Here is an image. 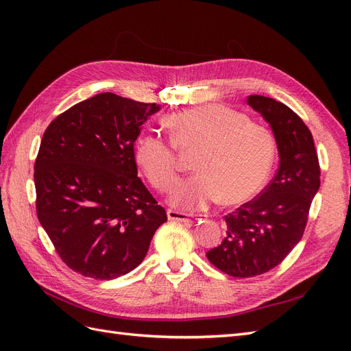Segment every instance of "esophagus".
<instances>
[{
  "label": "esophagus",
  "instance_id": "obj_1",
  "mask_svg": "<svg viewBox=\"0 0 351 351\" xmlns=\"http://www.w3.org/2000/svg\"><path fill=\"white\" fill-rule=\"evenodd\" d=\"M167 217H168L169 221H180V222H192L193 219H200V218H195L193 215H190V214H183V212H178V210H174V209H168Z\"/></svg>",
  "mask_w": 351,
  "mask_h": 351
}]
</instances>
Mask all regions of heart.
Wrapping results in <instances>:
<instances>
[{
  "instance_id": "heart-1",
  "label": "heart",
  "mask_w": 351,
  "mask_h": 351,
  "mask_svg": "<svg viewBox=\"0 0 351 351\" xmlns=\"http://www.w3.org/2000/svg\"><path fill=\"white\" fill-rule=\"evenodd\" d=\"M171 142L156 133L139 136L134 161L156 190L165 192L177 176V151L192 152L196 173L173 189L169 202L187 209H204L212 202L243 204L268 178L275 155L267 125L219 104L174 112L165 119Z\"/></svg>"
}]
</instances>
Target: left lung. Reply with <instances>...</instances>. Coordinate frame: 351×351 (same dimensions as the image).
I'll list each match as a JSON object with an SVG mask.
<instances>
[{
  "label": "left lung",
  "instance_id": "left-lung-1",
  "mask_svg": "<svg viewBox=\"0 0 351 351\" xmlns=\"http://www.w3.org/2000/svg\"><path fill=\"white\" fill-rule=\"evenodd\" d=\"M247 104L271 125L278 147L277 174L263 192L226 215L227 236L206 256L231 277L250 278L280 265L300 241L321 186L313 137L282 102L250 95Z\"/></svg>",
  "mask_w": 351,
  "mask_h": 351
}]
</instances>
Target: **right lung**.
I'll return each mask as SVG.
<instances>
[{"instance_id":"obj_1","label":"right lung","mask_w":351,"mask_h":351,"mask_svg":"<svg viewBox=\"0 0 351 351\" xmlns=\"http://www.w3.org/2000/svg\"><path fill=\"white\" fill-rule=\"evenodd\" d=\"M159 108L104 92L60 114L42 137L38 219L60 258L83 277L133 271L167 221L134 161L141 125Z\"/></svg>"}]
</instances>
